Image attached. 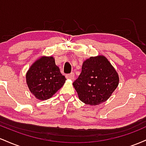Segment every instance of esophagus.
Instances as JSON below:
<instances>
[{
	"label": "esophagus",
	"instance_id": "34e87169",
	"mask_svg": "<svg viewBox=\"0 0 146 146\" xmlns=\"http://www.w3.org/2000/svg\"><path fill=\"white\" fill-rule=\"evenodd\" d=\"M74 77H75L74 73H69V74L66 75V78L67 79H71V80H73V79H74Z\"/></svg>",
	"mask_w": 146,
	"mask_h": 146
}]
</instances>
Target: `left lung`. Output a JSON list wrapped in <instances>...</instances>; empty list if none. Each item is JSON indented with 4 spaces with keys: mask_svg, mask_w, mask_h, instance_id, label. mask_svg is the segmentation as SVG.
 <instances>
[{
    "mask_svg": "<svg viewBox=\"0 0 146 146\" xmlns=\"http://www.w3.org/2000/svg\"><path fill=\"white\" fill-rule=\"evenodd\" d=\"M118 84V74L111 64L104 56H97L84 62L73 85L82 102L95 106L106 101Z\"/></svg>",
    "mask_w": 146,
    "mask_h": 146,
    "instance_id": "obj_1",
    "label": "left lung"
}]
</instances>
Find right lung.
<instances>
[{
	"label": "right lung",
	"mask_w": 146,
	"mask_h": 146,
	"mask_svg": "<svg viewBox=\"0 0 146 146\" xmlns=\"http://www.w3.org/2000/svg\"><path fill=\"white\" fill-rule=\"evenodd\" d=\"M26 80L30 91L40 100L51 98L66 81L53 57H42L33 63Z\"/></svg>",
	"instance_id": "right-lung-1"
}]
</instances>
